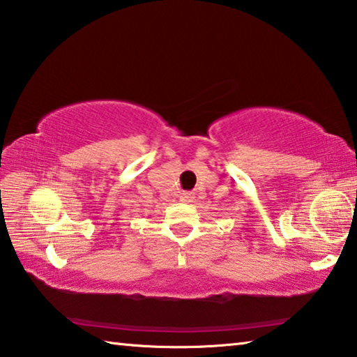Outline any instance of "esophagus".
Listing matches in <instances>:
<instances>
[{
	"label": "esophagus",
	"mask_w": 357,
	"mask_h": 357,
	"mask_svg": "<svg viewBox=\"0 0 357 357\" xmlns=\"http://www.w3.org/2000/svg\"><path fill=\"white\" fill-rule=\"evenodd\" d=\"M193 193L190 192H185V193H181V201H184V203H190V201H193Z\"/></svg>",
	"instance_id": "esophagus-1"
}]
</instances>
